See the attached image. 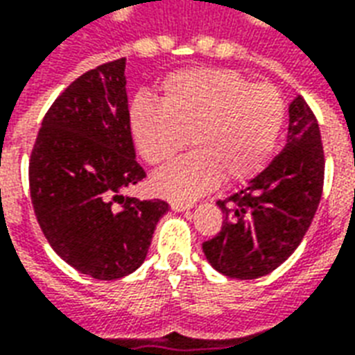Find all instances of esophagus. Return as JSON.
I'll return each instance as SVG.
<instances>
[{
	"mask_svg": "<svg viewBox=\"0 0 355 355\" xmlns=\"http://www.w3.org/2000/svg\"><path fill=\"white\" fill-rule=\"evenodd\" d=\"M193 205H189V202H171V210H175V212H186Z\"/></svg>",
	"mask_w": 355,
	"mask_h": 355,
	"instance_id": "obj_1",
	"label": "esophagus"
}]
</instances>
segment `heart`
<instances>
[{"label": "heart", "instance_id": "obj_1", "mask_svg": "<svg viewBox=\"0 0 355 355\" xmlns=\"http://www.w3.org/2000/svg\"><path fill=\"white\" fill-rule=\"evenodd\" d=\"M286 104L272 83H250L231 69H186L162 83V102L137 96L130 105V130L143 159L162 166L188 143L196 150L156 173V193L191 201L223 177H255L274 153Z\"/></svg>", "mask_w": 355, "mask_h": 355}]
</instances>
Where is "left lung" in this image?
Returning <instances> with one entry per match:
<instances>
[{"mask_svg": "<svg viewBox=\"0 0 355 355\" xmlns=\"http://www.w3.org/2000/svg\"><path fill=\"white\" fill-rule=\"evenodd\" d=\"M283 153L218 207L221 231L202 242L208 262L234 279L274 272L296 251L315 218L324 188L320 128L304 96L292 100Z\"/></svg>", "mask_w": 355, "mask_h": 355, "instance_id": "left-lung-1", "label": "left lung"}]
</instances>
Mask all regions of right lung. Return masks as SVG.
Instances as JSON below:
<instances>
[{
	"label": "right lung",
	"mask_w": 355,
	"mask_h": 355,
	"mask_svg": "<svg viewBox=\"0 0 355 355\" xmlns=\"http://www.w3.org/2000/svg\"><path fill=\"white\" fill-rule=\"evenodd\" d=\"M124 85V58L76 78L46 112L29 158V193L46 240L102 281L141 266L169 208L119 193L147 177L135 159Z\"/></svg>",
	"instance_id": "right-lung-1"
}]
</instances>
